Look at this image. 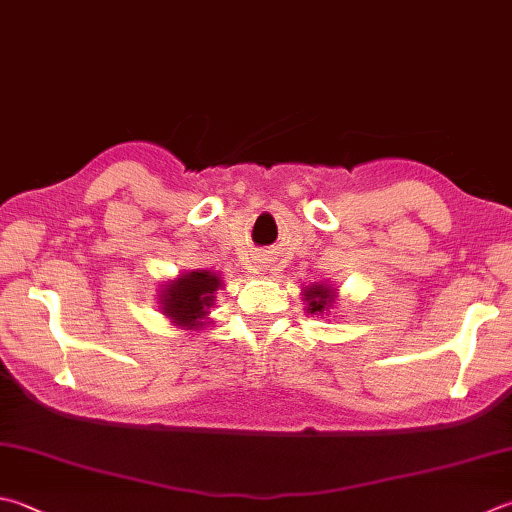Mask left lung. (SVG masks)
I'll use <instances>...</instances> for the list:
<instances>
[{
  "mask_svg": "<svg viewBox=\"0 0 512 512\" xmlns=\"http://www.w3.org/2000/svg\"><path fill=\"white\" fill-rule=\"evenodd\" d=\"M305 303H307V314H325L330 310L334 298H336V289L325 283H316L312 287L303 289Z\"/></svg>",
  "mask_w": 512,
  "mask_h": 512,
  "instance_id": "left-lung-1",
  "label": "left lung"
}]
</instances>
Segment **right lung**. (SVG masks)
Returning a JSON list of instances; mask_svg holds the SVG:
<instances>
[{
    "label": "right lung",
    "mask_w": 512,
    "mask_h": 512,
    "mask_svg": "<svg viewBox=\"0 0 512 512\" xmlns=\"http://www.w3.org/2000/svg\"><path fill=\"white\" fill-rule=\"evenodd\" d=\"M220 287H223V281L207 269L180 274L162 287V314L171 318V323L187 327V330H198L207 323L209 307L214 305Z\"/></svg>",
    "instance_id": "add662e5"
}]
</instances>
